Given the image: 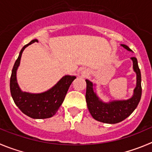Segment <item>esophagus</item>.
Masks as SVG:
<instances>
[{"mask_svg": "<svg viewBox=\"0 0 152 152\" xmlns=\"http://www.w3.org/2000/svg\"><path fill=\"white\" fill-rule=\"evenodd\" d=\"M83 74L84 75V76H86V75H88V72L86 71V70H84V71L83 72Z\"/></svg>", "mask_w": 152, "mask_h": 152, "instance_id": "1", "label": "esophagus"}]
</instances>
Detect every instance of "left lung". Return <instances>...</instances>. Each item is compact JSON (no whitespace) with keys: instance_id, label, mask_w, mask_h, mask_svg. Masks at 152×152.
Returning <instances> with one entry per match:
<instances>
[{"instance_id":"8db88e82","label":"left lung","mask_w":152,"mask_h":152,"mask_svg":"<svg viewBox=\"0 0 152 152\" xmlns=\"http://www.w3.org/2000/svg\"><path fill=\"white\" fill-rule=\"evenodd\" d=\"M121 46L128 51H132L126 45ZM134 63V69L137 73V87L134 89L133 97L127 100H115L110 103H103L94 92L93 84L86 79V99L88 109L94 118L106 124H116L127 118L135 110L140 101L142 95L141 73L137 59L131 58Z\"/></svg>"}]
</instances>
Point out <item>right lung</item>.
Masks as SVG:
<instances>
[{"label":"right lung","mask_w":152,"mask_h":152,"mask_svg":"<svg viewBox=\"0 0 152 152\" xmlns=\"http://www.w3.org/2000/svg\"><path fill=\"white\" fill-rule=\"evenodd\" d=\"M38 42L33 39L25 45L15 61L10 77V92L14 103L26 115L35 119L48 118L55 115L63 103L68 89L76 76H65L49 91L40 94H31L21 91L16 81V70L19 66L22 52L28 46Z\"/></svg>","instance_id":"obj_1"}]
</instances>
